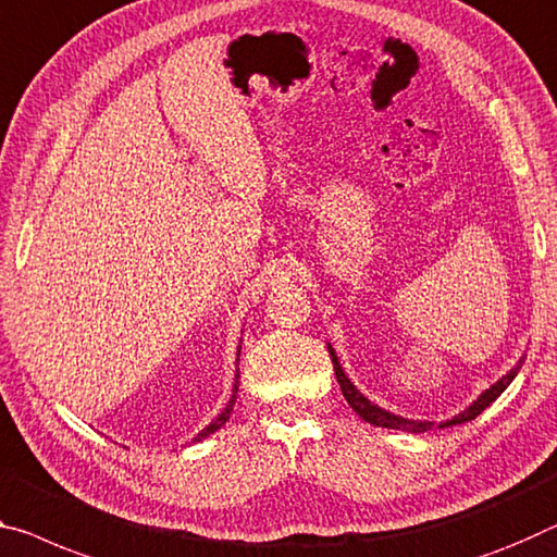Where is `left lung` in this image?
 Returning a JSON list of instances; mask_svg holds the SVG:
<instances>
[{
    "label": "left lung",
    "mask_w": 557,
    "mask_h": 557,
    "mask_svg": "<svg viewBox=\"0 0 557 557\" xmlns=\"http://www.w3.org/2000/svg\"><path fill=\"white\" fill-rule=\"evenodd\" d=\"M326 349H330V357H332V364H334V376H337L339 382V389L344 394V399H347V404L355 409L361 419L374 423V426H382V429H399V431H409V434H423V431H431V429H448V426H456V423H466L479 417V413L483 409H488V406L498 399V396L508 389V384L513 382L516 374L520 372V367H523V359H518V364L510 369V372L503 374L496 384H491L488 389L479 394V399L471 401L469 406L461 413H456L454 419H446L441 423H434V421H421V419H406V417H399V413H392L382 409V406L374 404L372 399H367L364 394H361L355 384H351V379L344 374V369L339 364L337 359V351H334V347L330 342H326Z\"/></svg>",
    "instance_id": "1"
}]
</instances>
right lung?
Segmentation results:
<instances>
[{
  "label": "right lung",
  "instance_id": "right-lung-1",
  "mask_svg": "<svg viewBox=\"0 0 557 557\" xmlns=\"http://www.w3.org/2000/svg\"><path fill=\"white\" fill-rule=\"evenodd\" d=\"M237 361H240V347H237ZM237 379H240V374L235 372V386H233V394H231V399H227V404H225V409L218 413V417L208 423L206 429L200 431V434L190 441V444H198V441H202V438H208L210 434H215V431L223 426V423L231 419V411H233V406H235V399H237Z\"/></svg>",
  "mask_w": 557,
  "mask_h": 557
}]
</instances>
